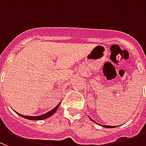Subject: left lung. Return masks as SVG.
<instances>
[{
	"mask_svg": "<svg viewBox=\"0 0 146 146\" xmlns=\"http://www.w3.org/2000/svg\"><path fill=\"white\" fill-rule=\"evenodd\" d=\"M89 119H90V118H89ZM91 119V120L92 121L95 122L94 120H92V119ZM102 127H106V128H114V127H115V126H108V125H102Z\"/></svg>",
	"mask_w": 146,
	"mask_h": 146,
	"instance_id": "left-lung-1",
	"label": "left lung"
}]
</instances>
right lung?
Masks as SVG:
<instances>
[{
	"instance_id": "right-lung-1",
	"label": "right lung",
	"mask_w": 146,
	"mask_h": 146,
	"mask_svg": "<svg viewBox=\"0 0 146 146\" xmlns=\"http://www.w3.org/2000/svg\"><path fill=\"white\" fill-rule=\"evenodd\" d=\"M60 104V102L59 103L58 105H57V106H56V107L52 109V111H48V112L46 113H44V114H43V115H37V116H33V115H31V116H29V115H22V114H20V113H17L16 111L15 112L17 113L18 115H20V116L25 118V119H28V120H33V121L43 120V119H47V118L52 116V115H53V114L56 111H57V108H58Z\"/></svg>"
}]
</instances>
